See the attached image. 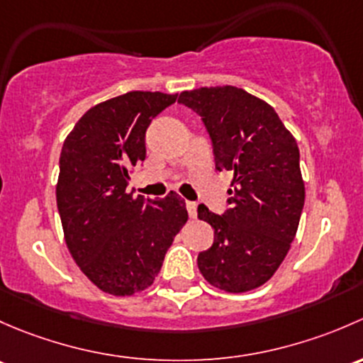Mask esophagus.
Listing matches in <instances>:
<instances>
[{
    "instance_id": "esophagus-1",
    "label": "esophagus",
    "mask_w": 363,
    "mask_h": 363,
    "mask_svg": "<svg viewBox=\"0 0 363 363\" xmlns=\"http://www.w3.org/2000/svg\"><path fill=\"white\" fill-rule=\"evenodd\" d=\"M186 211H189L190 218H196V216H197V204L186 201Z\"/></svg>"
}]
</instances>
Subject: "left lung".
Wrapping results in <instances>:
<instances>
[{"instance_id": "1", "label": "left lung", "mask_w": 363, "mask_h": 363, "mask_svg": "<svg viewBox=\"0 0 363 363\" xmlns=\"http://www.w3.org/2000/svg\"><path fill=\"white\" fill-rule=\"evenodd\" d=\"M178 101L203 117L216 169L234 171L223 216L197 208L215 230L197 255L201 274L229 294L259 289L285 260L304 208L297 141L271 104L233 85L183 91Z\"/></svg>"}]
</instances>
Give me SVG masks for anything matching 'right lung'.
<instances>
[{"instance_id": "add662e5", "label": "right lung", "mask_w": 363, "mask_h": 363, "mask_svg": "<svg viewBox=\"0 0 363 363\" xmlns=\"http://www.w3.org/2000/svg\"><path fill=\"white\" fill-rule=\"evenodd\" d=\"M178 94L133 91L96 104L66 136L55 186L65 241L80 271L104 294L125 297L154 283L189 213L177 192H127L145 160L152 118Z\"/></svg>"}]
</instances>
